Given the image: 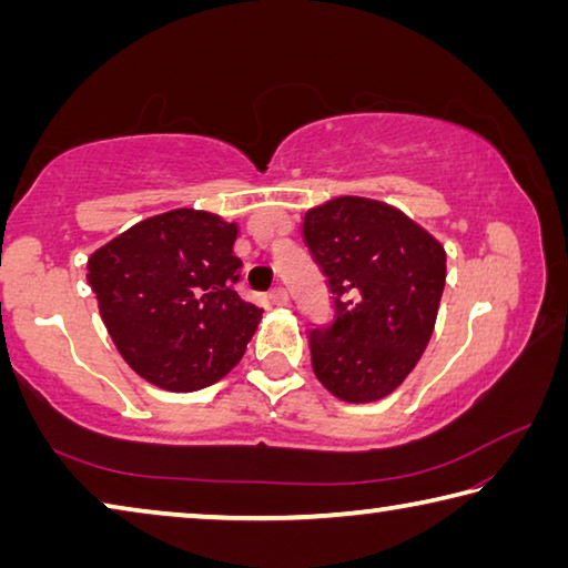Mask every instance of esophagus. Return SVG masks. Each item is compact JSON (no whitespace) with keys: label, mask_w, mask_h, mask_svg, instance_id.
<instances>
[{"label":"esophagus","mask_w":568,"mask_h":568,"mask_svg":"<svg viewBox=\"0 0 568 568\" xmlns=\"http://www.w3.org/2000/svg\"><path fill=\"white\" fill-rule=\"evenodd\" d=\"M267 297H271L273 305H285L287 303V291H285V287H273V291L267 293Z\"/></svg>","instance_id":"1"}]
</instances>
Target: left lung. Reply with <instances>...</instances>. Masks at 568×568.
I'll return each mask as SVG.
<instances>
[{
  "instance_id": "left-lung-1",
  "label": "left lung",
  "mask_w": 568,
  "mask_h": 568,
  "mask_svg": "<svg viewBox=\"0 0 568 568\" xmlns=\"http://www.w3.org/2000/svg\"><path fill=\"white\" fill-rule=\"evenodd\" d=\"M303 237L333 293V321L307 333L315 378L348 403L386 398L434 333L444 245L398 207L353 195L307 210Z\"/></svg>"
}]
</instances>
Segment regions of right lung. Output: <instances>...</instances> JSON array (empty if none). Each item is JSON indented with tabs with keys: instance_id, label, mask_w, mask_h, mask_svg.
<instances>
[{
	"instance_id": "right-lung-1",
	"label": "right lung",
	"mask_w": 568,
	"mask_h": 568,
	"mask_svg": "<svg viewBox=\"0 0 568 568\" xmlns=\"http://www.w3.org/2000/svg\"><path fill=\"white\" fill-rule=\"evenodd\" d=\"M237 225L180 207L124 230L88 261L104 328L138 376L190 393L243 358L263 311L237 295Z\"/></svg>"
}]
</instances>
